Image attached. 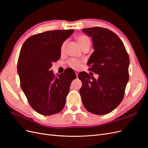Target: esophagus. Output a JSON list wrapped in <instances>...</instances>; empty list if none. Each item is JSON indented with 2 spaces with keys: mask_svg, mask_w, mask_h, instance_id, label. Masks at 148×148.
<instances>
[{
  "mask_svg": "<svg viewBox=\"0 0 148 148\" xmlns=\"http://www.w3.org/2000/svg\"><path fill=\"white\" fill-rule=\"evenodd\" d=\"M75 74H76V75H77V77H78V71H77V70H75Z\"/></svg>",
  "mask_w": 148,
  "mask_h": 148,
  "instance_id": "obj_1",
  "label": "esophagus"
}]
</instances>
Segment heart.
Instances as JSON below:
<instances>
[{
    "instance_id": "1",
    "label": "heart",
    "mask_w": 148,
    "mask_h": 148,
    "mask_svg": "<svg viewBox=\"0 0 148 148\" xmlns=\"http://www.w3.org/2000/svg\"><path fill=\"white\" fill-rule=\"evenodd\" d=\"M77 41L79 44V45L80 46V47H82V49L84 48L85 46H90L91 44V41L89 38L86 36L84 35H82L79 36L77 38ZM66 44V41H65L63 42V44H62L61 46V52H64V49L65 48V46ZM82 63L81 60H79L78 59H69L68 61H67V64H68L70 66L72 67L73 69H78L80 64Z\"/></svg>"
}]
</instances>
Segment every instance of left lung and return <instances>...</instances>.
I'll list each match as a JSON object with an SVG mask.
<instances>
[{
  "mask_svg": "<svg viewBox=\"0 0 148 148\" xmlns=\"http://www.w3.org/2000/svg\"><path fill=\"white\" fill-rule=\"evenodd\" d=\"M83 31L92 37L95 49L87 64L89 70L99 75V78L96 79L86 72L78 74L82 82L79 93L88 112L106 115L123 99L129 79V56L122 41L112 31L93 27Z\"/></svg>",
  "mask_w": 148,
  "mask_h": 148,
  "instance_id": "obj_1",
  "label": "left lung"
}]
</instances>
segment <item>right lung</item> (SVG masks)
I'll use <instances>...</instances> for the list:
<instances>
[{
    "mask_svg": "<svg viewBox=\"0 0 148 148\" xmlns=\"http://www.w3.org/2000/svg\"><path fill=\"white\" fill-rule=\"evenodd\" d=\"M73 29L53 30L31 36L20 50L17 71L20 86L31 107L42 115L59 113L65 104L71 82L77 78L72 69L56 77L52 63L59 60L61 46Z\"/></svg>",
    "mask_w": 148,
    "mask_h": 148,
    "instance_id": "right-lung-1",
    "label": "right lung"
}]
</instances>
